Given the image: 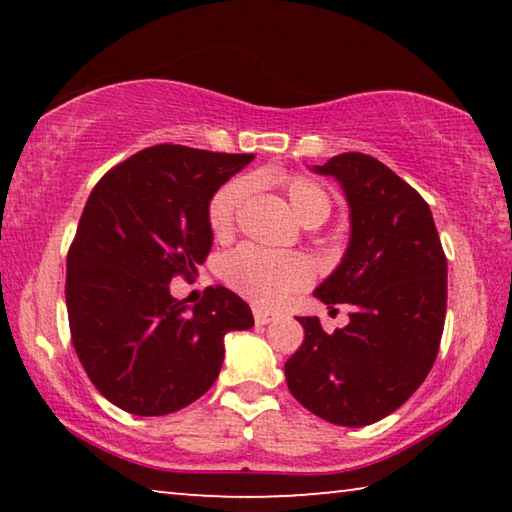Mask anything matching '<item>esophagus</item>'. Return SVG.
I'll return each instance as SVG.
<instances>
[{
    "instance_id": "34e87169",
    "label": "esophagus",
    "mask_w": 512,
    "mask_h": 512,
    "mask_svg": "<svg viewBox=\"0 0 512 512\" xmlns=\"http://www.w3.org/2000/svg\"><path fill=\"white\" fill-rule=\"evenodd\" d=\"M253 316H255V323L257 325H268V323H271V320H275L273 311H266L262 307H255L253 309Z\"/></svg>"
}]
</instances>
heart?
I'll list each match as a JSON object with an SVG mask.
<instances>
[{"instance_id":"heart-1","label":"heart","mask_w":512,"mask_h":512,"mask_svg":"<svg viewBox=\"0 0 512 512\" xmlns=\"http://www.w3.org/2000/svg\"><path fill=\"white\" fill-rule=\"evenodd\" d=\"M284 192L298 219L311 225L323 223L332 210V201L323 187L305 176H287L282 180ZM253 189L248 178H235L225 183L212 196L207 219L216 237H230L237 216ZM221 277L230 289L253 300L255 305L277 307L291 293L305 289L311 282V266L305 257L293 253H268L255 246H241L223 257Z\"/></svg>"}]
</instances>
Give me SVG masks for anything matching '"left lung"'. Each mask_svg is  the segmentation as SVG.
Instances as JSON below:
<instances>
[{"label": "left lung", "mask_w": 512, "mask_h": 512, "mask_svg": "<svg viewBox=\"0 0 512 512\" xmlns=\"http://www.w3.org/2000/svg\"><path fill=\"white\" fill-rule=\"evenodd\" d=\"M341 183L350 244L314 291L325 305H352L350 323L327 334L298 318L305 341L284 363L291 395L318 418L366 427L409 400L429 375L447 309V257L424 198L366 153L314 167Z\"/></svg>", "instance_id": "8db88e82"}]
</instances>
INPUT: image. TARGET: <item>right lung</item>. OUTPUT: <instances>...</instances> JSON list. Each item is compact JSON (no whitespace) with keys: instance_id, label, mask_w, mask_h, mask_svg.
Masks as SVG:
<instances>
[{"instance_id":"obj_1","label":"right lung","mask_w":512,"mask_h":512,"mask_svg":"<svg viewBox=\"0 0 512 512\" xmlns=\"http://www.w3.org/2000/svg\"><path fill=\"white\" fill-rule=\"evenodd\" d=\"M255 155L158 144L103 176L67 253L74 350L97 391L133 415H167L210 391L223 339L253 327L250 307L207 287L189 307L169 293L212 250L207 207Z\"/></svg>"}]
</instances>
